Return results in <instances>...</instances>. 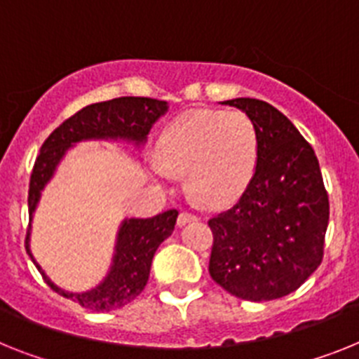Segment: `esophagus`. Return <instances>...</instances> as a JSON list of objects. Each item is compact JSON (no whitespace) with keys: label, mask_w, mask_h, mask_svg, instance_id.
<instances>
[{"label":"esophagus","mask_w":359,"mask_h":359,"mask_svg":"<svg viewBox=\"0 0 359 359\" xmlns=\"http://www.w3.org/2000/svg\"><path fill=\"white\" fill-rule=\"evenodd\" d=\"M197 219H198V217L195 215V213L180 212L179 219H177V224H179V226H184V224H188V222H191V221H197Z\"/></svg>","instance_id":"34e87169"}]
</instances>
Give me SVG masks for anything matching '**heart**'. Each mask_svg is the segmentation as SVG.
Listing matches in <instances>:
<instances>
[{"label":"heart","mask_w":359,"mask_h":359,"mask_svg":"<svg viewBox=\"0 0 359 359\" xmlns=\"http://www.w3.org/2000/svg\"><path fill=\"white\" fill-rule=\"evenodd\" d=\"M161 175H188L189 194L208 208L239 201L254 179L259 133L245 113L195 109L180 114L156 144Z\"/></svg>","instance_id":"b5f03b06"}]
</instances>
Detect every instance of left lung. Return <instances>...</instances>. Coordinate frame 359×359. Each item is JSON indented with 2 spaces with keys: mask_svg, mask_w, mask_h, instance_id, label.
<instances>
[{
  "mask_svg": "<svg viewBox=\"0 0 359 359\" xmlns=\"http://www.w3.org/2000/svg\"><path fill=\"white\" fill-rule=\"evenodd\" d=\"M222 104L243 109L257 126L254 179L239 203L213 215L210 276L246 301L285 297L321 264L328 195L318 156L294 123L255 98Z\"/></svg>",
  "mask_w": 359,
  "mask_h": 359,
  "instance_id": "1",
  "label": "left lung"
}]
</instances>
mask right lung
<instances>
[{
    "mask_svg": "<svg viewBox=\"0 0 359 359\" xmlns=\"http://www.w3.org/2000/svg\"><path fill=\"white\" fill-rule=\"evenodd\" d=\"M165 111H168V102L164 100H155L146 96H122V98L87 105L72 114L71 118L60 123L43 142L40 155L36 156L31 184H29V217L32 219L41 189L49 182L56 165L72 144L80 140H91V138H113V140L120 138L140 146L147 138L153 123ZM177 215H179L177 210H168L151 219H126L116 237L113 266L109 273L98 287L83 294L62 290L45 276L29 250L31 224L27 230L25 248L27 254L31 255L32 263L43 276L45 283L54 292H58L60 296L67 299L78 301L83 309L93 312H109L131 303L144 290L149 279L153 255L162 241L173 233Z\"/></svg>",
    "mask_w": 359,
    "mask_h": 359,
    "instance_id": "obj_1",
    "label": "right lung"
}]
</instances>
